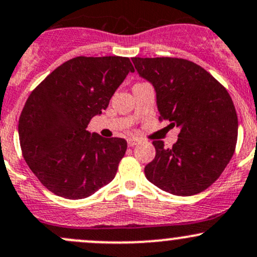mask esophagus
<instances>
[{
    "label": "esophagus",
    "mask_w": 257,
    "mask_h": 257,
    "mask_svg": "<svg viewBox=\"0 0 257 257\" xmlns=\"http://www.w3.org/2000/svg\"><path fill=\"white\" fill-rule=\"evenodd\" d=\"M126 142H128V146H131V148H133V146L138 145V144H139V140L135 139V138H129V139L126 140Z\"/></svg>",
    "instance_id": "esophagus-1"
}]
</instances>
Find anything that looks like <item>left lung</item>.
Instances as JSON below:
<instances>
[{
	"instance_id": "1",
	"label": "left lung",
	"mask_w": 257,
	"mask_h": 257,
	"mask_svg": "<svg viewBox=\"0 0 257 257\" xmlns=\"http://www.w3.org/2000/svg\"><path fill=\"white\" fill-rule=\"evenodd\" d=\"M135 69L156 90L160 122L179 126L178 142H152L156 156L145 167L149 182L190 196L213 184L232 159L238 115L225 87L199 64L174 57H133Z\"/></svg>"
}]
</instances>
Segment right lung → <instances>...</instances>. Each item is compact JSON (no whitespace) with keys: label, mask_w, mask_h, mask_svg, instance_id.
Segmentation results:
<instances>
[{"label":"right lung","mask_w":257,"mask_h":257,"mask_svg":"<svg viewBox=\"0 0 257 257\" xmlns=\"http://www.w3.org/2000/svg\"><path fill=\"white\" fill-rule=\"evenodd\" d=\"M134 67L128 57H79L64 62L33 90L19 117L25 162L45 188L84 199L111 183L126 150L122 138L90 135L87 124L107 108Z\"/></svg>","instance_id":"1"}]
</instances>
